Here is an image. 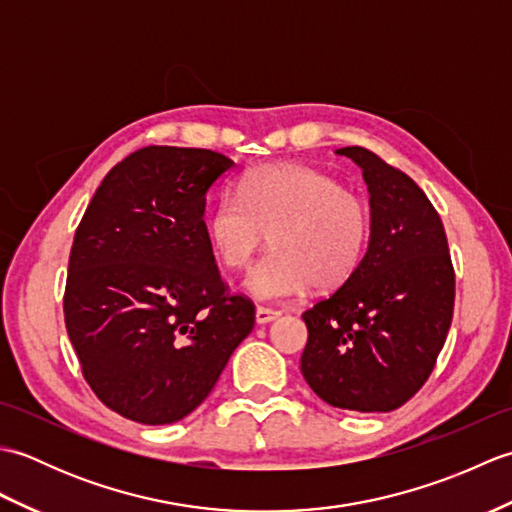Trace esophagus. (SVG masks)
I'll list each match as a JSON object with an SVG mask.
<instances>
[{
	"label": "esophagus",
	"mask_w": 512,
	"mask_h": 512,
	"mask_svg": "<svg viewBox=\"0 0 512 512\" xmlns=\"http://www.w3.org/2000/svg\"><path fill=\"white\" fill-rule=\"evenodd\" d=\"M279 314H281V312H277V310H273V308L259 306V308L255 310V321H257L259 325H266V323H270V321L279 319Z\"/></svg>",
	"instance_id": "esophagus-1"
}]
</instances>
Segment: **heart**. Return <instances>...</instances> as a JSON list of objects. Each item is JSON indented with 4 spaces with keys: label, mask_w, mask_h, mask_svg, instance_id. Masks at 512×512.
I'll use <instances>...</instances> for the list:
<instances>
[{
    "label": "heart",
    "mask_w": 512,
    "mask_h": 512,
    "mask_svg": "<svg viewBox=\"0 0 512 512\" xmlns=\"http://www.w3.org/2000/svg\"><path fill=\"white\" fill-rule=\"evenodd\" d=\"M270 231L273 250L246 275L244 288L264 301L295 297L310 284L336 288L365 253L369 215L356 193L330 173L306 165H262L244 173L209 215L215 255L244 268Z\"/></svg>",
    "instance_id": "b5f03b06"
}]
</instances>
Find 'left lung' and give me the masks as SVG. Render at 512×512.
I'll return each mask as SVG.
<instances>
[{"instance_id": "8db88e82", "label": "left lung", "mask_w": 512, "mask_h": 512, "mask_svg": "<svg viewBox=\"0 0 512 512\" xmlns=\"http://www.w3.org/2000/svg\"><path fill=\"white\" fill-rule=\"evenodd\" d=\"M369 193V242L354 275L303 312L301 374L350 411H394L436 365L453 319L455 275L438 211L407 173L365 147H341Z\"/></svg>"}]
</instances>
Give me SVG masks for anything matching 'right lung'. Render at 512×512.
I'll use <instances>...</instances> for the list:
<instances>
[{
  "label": "right lung",
  "mask_w": 512,
  "mask_h": 512,
  "mask_svg": "<svg viewBox=\"0 0 512 512\" xmlns=\"http://www.w3.org/2000/svg\"><path fill=\"white\" fill-rule=\"evenodd\" d=\"M233 165L211 149H138L76 228L65 328L88 385L123 418L189 416L253 330L255 306L228 295L204 224L206 193Z\"/></svg>",
  "instance_id": "1"
}]
</instances>
